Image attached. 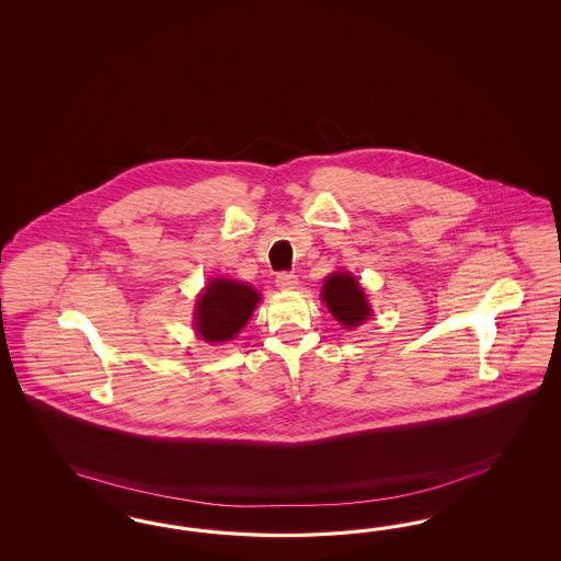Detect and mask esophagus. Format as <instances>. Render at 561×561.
I'll return each instance as SVG.
<instances>
[{"instance_id":"obj_1","label":"esophagus","mask_w":561,"mask_h":561,"mask_svg":"<svg viewBox=\"0 0 561 561\" xmlns=\"http://www.w3.org/2000/svg\"><path fill=\"white\" fill-rule=\"evenodd\" d=\"M275 284H277V288L291 289L298 286V279L291 272H279L275 275Z\"/></svg>"}]
</instances>
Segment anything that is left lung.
<instances>
[{"instance_id":"1","label":"left lung","mask_w":561,"mask_h":561,"mask_svg":"<svg viewBox=\"0 0 561 561\" xmlns=\"http://www.w3.org/2000/svg\"><path fill=\"white\" fill-rule=\"evenodd\" d=\"M323 300L333 317L345 327H357L370 317L366 296L357 286L356 277L350 273H333L327 277Z\"/></svg>"}]
</instances>
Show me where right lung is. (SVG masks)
<instances>
[{"label": "right lung", "instance_id": "1", "mask_svg": "<svg viewBox=\"0 0 561 561\" xmlns=\"http://www.w3.org/2000/svg\"><path fill=\"white\" fill-rule=\"evenodd\" d=\"M256 302L259 294L251 286L232 279H214L197 300L195 329L211 343L232 340L249 321Z\"/></svg>", "mask_w": 561, "mask_h": 561}]
</instances>
